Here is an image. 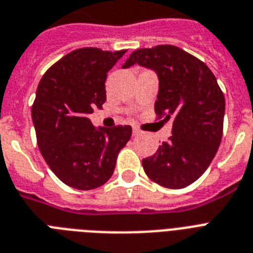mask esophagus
<instances>
[{
    "label": "esophagus",
    "instance_id": "esophagus-1",
    "mask_svg": "<svg viewBox=\"0 0 253 253\" xmlns=\"http://www.w3.org/2000/svg\"><path fill=\"white\" fill-rule=\"evenodd\" d=\"M140 134H142V131L139 130L138 127H136V126L132 127V135H134V136H139Z\"/></svg>",
    "mask_w": 253,
    "mask_h": 253
}]
</instances>
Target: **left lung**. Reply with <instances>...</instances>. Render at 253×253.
I'll return each mask as SVG.
<instances>
[{
    "mask_svg": "<svg viewBox=\"0 0 253 253\" xmlns=\"http://www.w3.org/2000/svg\"><path fill=\"white\" fill-rule=\"evenodd\" d=\"M134 64L156 72L155 113L166 122L173 121L168 142L154 156L143 159L144 172L164 188H185L204 174L219 148L223 93L208 65L174 45L136 49L122 68Z\"/></svg>",
    "mask_w": 253,
    "mask_h": 253,
    "instance_id": "8db88e82",
    "label": "left lung"
}]
</instances>
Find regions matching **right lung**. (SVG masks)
Segmentation results:
<instances>
[{
  "label": "right lung",
  "mask_w": 253,
  "mask_h": 253,
  "mask_svg": "<svg viewBox=\"0 0 253 253\" xmlns=\"http://www.w3.org/2000/svg\"><path fill=\"white\" fill-rule=\"evenodd\" d=\"M122 51L75 49L55 63L38 85L31 117L42 156L65 185L90 190L114 172L131 126L94 127L87 115L106 101L107 72Z\"/></svg>",
  "instance_id": "obj_1"
}]
</instances>
